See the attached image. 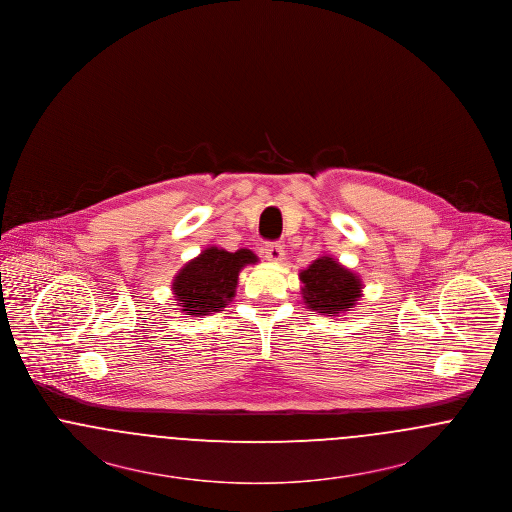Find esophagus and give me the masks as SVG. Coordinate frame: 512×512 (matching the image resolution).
<instances>
[{"mask_svg": "<svg viewBox=\"0 0 512 512\" xmlns=\"http://www.w3.org/2000/svg\"><path fill=\"white\" fill-rule=\"evenodd\" d=\"M263 253H265V257H267L270 263H280V261H284V255H286L282 244H276V242H270V244L265 245Z\"/></svg>", "mask_w": 512, "mask_h": 512, "instance_id": "esophagus-1", "label": "esophagus"}]
</instances>
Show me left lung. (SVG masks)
Instances as JSON below:
<instances>
[{
    "instance_id": "left-lung-1",
    "label": "left lung",
    "mask_w": 512,
    "mask_h": 512,
    "mask_svg": "<svg viewBox=\"0 0 512 512\" xmlns=\"http://www.w3.org/2000/svg\"><path fill=\"white\" fill-rule=\"evenodd\" d=\"M305 305L328 317L349 311L361 297V280L332 257H320L299 274Z\"/></svg>"
}]
</instances>
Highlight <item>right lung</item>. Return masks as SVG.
I'll return each instance as SVG.
<instances>
[{
  "label": "right lung",
  "instance_id": "obj_1",
  "mask_svg": "<svg viewBox=\"0 0 512 512\" xmlns=\"http://www.w3.org/2000/svg\"><path fill=\"white\" fill-rule=\"evenodd\" d=\"M249 263H257L255 253L249 249H238L236 253L219 247L205 249L182 268L172 282L182 311L195 317L220 311L234 297L238 274Z\"/></svg>",
  "mask_w": 512,
  "mask_h": 512
}]
</instances>
